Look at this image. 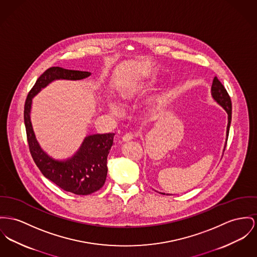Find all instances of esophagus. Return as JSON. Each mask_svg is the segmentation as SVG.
I'll list each match as a JSON object with an SVG mask.
<instances>
[{
	"mask_svg": "<svg viewBox=\"0 0 257 257\" xmlns=\"http://www.w3.org/2000/svg\"><path fill=\"white\" fill-rule=\"evenodd\" d=\"M135 138V135L132 134V133H128V134H125L123 137H122V142H128L131 140H133Z\"/></svg>",
	"mask_w": 257,
	"mask_h": 257,
	"instance_id": "obj_1",
	"label": "esophagus"
}]
</instances>
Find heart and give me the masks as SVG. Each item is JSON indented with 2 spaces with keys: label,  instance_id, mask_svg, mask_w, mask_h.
<instances>
[{
  "label": "heart",
  "instance_id": "1",
  "mask_svg": "<svg viewBox=\"0 0 257 257\" xmlns=\"http://www.w3.org/2000/svg\"><path fill=\"white\" fill-rule=\"evenodd\" d=\"M152 87V82L148 79H140L132 82L131 84L123 86L120 90V97L124 102H134L142 98L148 93ZM108 108L110 112L115 116H120L123 113V109L120 103L109 99Z\"/></svg>",
  "mask_w": 257,
  "mask_h": 257
}]
</instances>
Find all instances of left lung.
<instances>
[{
  "mask_svg": "<svg viewBox=\"0 0 257 257\" xmlns=\"http://www.w3.org/2000/svg\"><path fill=\"white\" fill-rule=\"evenodd\" d=\"M211 95L216 102L218 103L220 106H222L224 110L228 114V124H227V132H226V136H227L226 143H227V139L229 136V128H230L231 120H232V102L226 88L221 84V82L217 79V77H214L212 82ZM161 194H164V193H161Z\"/></svg>",
  "mask_w": 257,
  "mask_h": 257,
  "instance_id": "obj_1",
  "label": "left lung"
}]
</instances>
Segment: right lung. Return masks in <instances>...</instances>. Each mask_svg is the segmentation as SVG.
<instances>
[{
  "label": "right lung",
  "instance_id": "1",
  "mask_svg": "<svg viewBox=\"0 0 257 257\" xmlns=\"http://www.w3.org/2000/svg\"><path fill=\"white\" fill-rule=\"evenodd\" d=\"M90 76L89 72L51 67L37 80L29 91L24 105V123L29 150L35 164L45 177L58 187L76 195H89L102 187L107 176V156L113 145L115 134L92 135L86 137L80 149L64 161L54 160L39 145L32 123L30 111L32 98L54 80H82Z\"/></svg>",
  "mask_w": 257,
  "mask_h": 257
}]
</instances>
